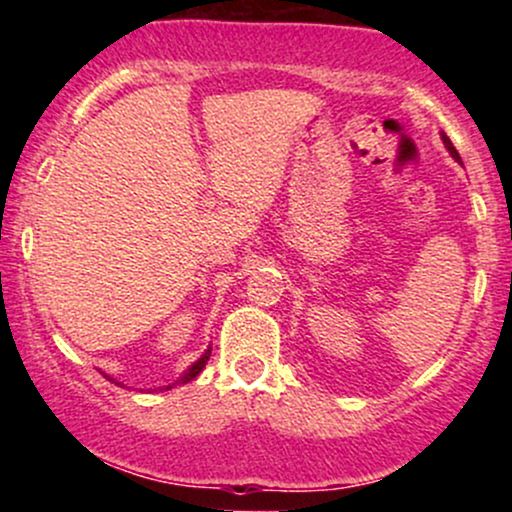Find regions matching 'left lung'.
<instances>
[{"label":"left lung","instance_id":"obj_1","mask_svg":"<svg viewBox=\"0 0 512 512\" xmlns=\"http://www.w3.org/2000/svg\"><path fill=\"white\" fill-rule=\"evenodd\" d=\"M440 139H443V144H445V149H448V154H450L452 158H455L457 163H462V161H460V154H457V149H455V146H452V142L448 139V134L440 132Z\"/></svg>","mask_w":512,"mask_h":512}]
</instances>
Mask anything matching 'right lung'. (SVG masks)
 I'll return each instance as SVG.
<instances>
[{
    "mask_svg": "<svg viewBox=\"0 0 512 512\" xmlns=\"http://www.w3.org/2000/svg\"><path fill=\"white\" fill-rule=\"evenodd\" d=\"M209 356H211V346H207V351H204V354H202V356H199V358H197V361H195V363H192V366H190V368H187V370H185V373H182L178 380H175V383H170V385H166V387H163V390H170V387H175V385H185V383H190V380H192V378H197V375H199V373H202V370H204V366H207ZM103 375H105V373H103ZM105 378H108V380H113V383H117V380H115V378H110V375H105ZM117 385H122V383H117Z\"/></svg>",
    "mask_w": 512,
    "mask_h": 512,
    "instance_id": "add662e5",
    "label": "right lung"
}]
</instances>
